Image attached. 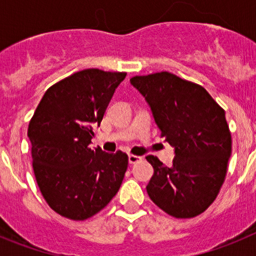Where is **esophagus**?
Listing matches in <instances>:
<instances>
[{
  "label": "esophagus",
  "mask_w": 256,
  "mask_h": 256,
  "mask_svg": "<svg viewBox=\"0 0 256 256\" xmlns=\"http://www.w3.org/2000/svg\"><path fill=\"white\" fill-rule=\"evenodd\" d=\"M140 160H141V156H137V155L128 156V162H130V164H136V162H138Z\"/></svg>",
  "instance_id": "34e87169"
}]
</instances>
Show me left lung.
<instances>
[{
	"label": "left lung",
	"instance_id": "left-lung-1",
	"mask_svg": "<svg viewBox=\"0 0 256 256\" xmlns=\"http://www.w3.org/2000/svg\"><path fill=\"white\" fill-rule=\"evenodd\" d=\"M130 83L176 154L169 168L146 156L154 168L148 196L174 218H194L212 204L227 174L232 138L224 110L204 87L168 72L136 76Z\"/></svg>",
	"mask_w": 256,
	"mask_h": 256
}]
</instances>
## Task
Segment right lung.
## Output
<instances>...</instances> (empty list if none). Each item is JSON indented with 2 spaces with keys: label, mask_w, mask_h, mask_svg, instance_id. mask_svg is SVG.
Here are the masks:
<instances>
[{
  "label": "right lung",
  "mask_w": 256,
  "mask_h": 256,
  "mask_svg": "<svg viewBox=\"0 0 256 256\" xmlns=\"http://www.w3.org/2000/svg\"><path fill=\"white\" fill-rule=\"evenodd\" d=\"M126 73L84 69L55 83L29 122L36 180L48 206L84 220L116 195L128 155L90 148L115 90Z\"/></svg>",
  "instance_id": "right-lung-1"
}]
</instances>
